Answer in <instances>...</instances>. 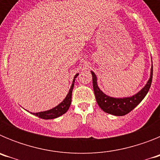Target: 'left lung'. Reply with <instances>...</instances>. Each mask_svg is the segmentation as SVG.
Segmentation results:
<instances>
[{"label": "left lung", "instance_id": "8db88e82", "mask_svg": "<svg viewBox=\"0 0 160 160\" xmlns=\"http://www.w3.org/2000/svg\"><path fill=\"white\" fill-rule=\"evenodd\" d=\"M91 73H92L93 78V88H94V95H95L98 105L106 113L116 115V116H122L131 112L147 95L152 85L153 66L151 69V76L146 86L135 95L128 98H112L106 95L98 87L97 78H96L95 73L93 71H91Z\"/></svg>", "mask_w": 160, "mask_h": 160}]
</instances>
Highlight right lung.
<instances>
[{
    "label": "right lung",
    "mask_w": 160,
    "mask_h": 160,
    "mask_svg": "<svg viewBox=\"0 0 160 160\" xmlns=\"http://www.w3.org/2000/svg\"><path fill=\"white\" fill-rule=\"evenodd\" d=\"M78 75V73H77L74 76V78L73 80L71 87H70V90H69V93L67 94L66 97L65 98V99L59 105H58L57 107H55L54 108L51 109V110H49V111H42V112L38 113H32V114H34V115L41 118H43V119H53V118H58V117L65 114L68 111V109H69L70 104H71L72 91H73V86H74V80H75Z\"/></svg>",
    "instance_id": "1"
}]
</instances>
